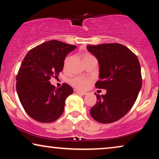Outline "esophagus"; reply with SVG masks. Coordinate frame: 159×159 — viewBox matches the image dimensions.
<instances>
[{"label": "esophagus", "mask_w": 159, "mask_h": 159, "mask_svg": "<svg viewBox=\"0 0 159 159\" xmlns=\"http://www.w3.org/2000/svg\"><path fill=\"white\" fill-rule=\"evenodd\" d=\"M76 93H77V94L82 95H87V93H85V92H80V91H76Z\"/></svg>", "instance_id": "1"}]
</instances>
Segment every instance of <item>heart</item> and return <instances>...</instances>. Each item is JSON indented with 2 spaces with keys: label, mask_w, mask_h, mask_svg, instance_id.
Here are the masks:
<instances>
[{
  "label": "heart",
  "mask_w": 159,
  "mask_h": 159,
  "mask_svg": "<svg viewBox=\"0 0 159 159\" xmlns=\"http://www.w3.org/2000/svg\"><path fill=\"white\" fill-rule=\"evenodd\" d=\"M91 58H94V57L92 55L89 53H85L83 55V61H88L89 59H91ZM71 59V56H66V58L64 59V67L65 69L68 66V65L70 62ZM90 80L88 79H85V78L82 77H75L71 80V84H72L73 87H75L76 89L80 90H84L88 88L89 83H90Z\"/></svg>",
  "instance_id": "obj_1"
}]
</instances>
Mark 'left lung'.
<instances>
[{
    "label": "left lung",
    "instance_id": "8db88e82",
    "mask_svg": "<svg viewBox=\"0 0 159 159\" xmlns=\"http://www.w3.org/2000/svg\"><path fill=\"white\" fill-rule=\"evenodd\" d=\"M99 64L95 87L105 89V95L95 94L97 102L90 111L91 116L102 124L118 121L135 103L142 87L140 64L127 47L119 43L88 45Z\"/></svg>",
    "mask_w": 159,
    "mask_h": 159
}]
</instances>
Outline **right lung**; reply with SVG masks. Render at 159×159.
Wrapping results in <instances>:
<instances>
[{"label": "right lung", "instance_id": "1", "mask_svg": "<svg viewBox=\"0 0 159 159\" xmlns=\"http://www.w3.org/2000/svg\"><path fill=\"white\" fill-rule=\"evenodd\" d=\"M76 48L49 40L30 50L21 62L16 76V92L24 109L34 120L53 122L64 112L65 101L73 89L66 83L56 88L49 80L57 77L66 55Z\"/></svg>", "mask_w": 159, "mask_h": 159}]
</instances>
